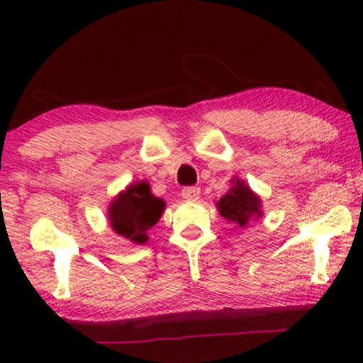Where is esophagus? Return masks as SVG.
Listing matches in <instances>:
<instances>
[{
	"instance_id": "1",
	"label": "esophagus",
	"mask_w": 363,
	"mask_h": 363,
	"mask_svg": "<svg viewBox=\"0 0 363 363\" xmlns=\"http://www.w3.org/2000/svg\"><path fill=\"white\" fill-rule=\"evenodd\" d=\"M182 198L184 199H198L199 196V187H194V186H187L182 189Z\"/></svg>"
}]
</instances>
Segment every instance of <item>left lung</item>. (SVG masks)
Returning <instances> with one entry per match:
<instances>
[{"instance_id": "1", "label": "left lung", "mask_w": 363, "mask_h": 363, "mask_svg": "<svg viewBox=\"0 0 363 363\" xmlns=\"http://www.w3.org/2000/svg\"><path fill=\"white\" fill-rule=\"evenodd\" d=\"M216 208L223 218L239 223L240 227H244L252 216H261L259 196L254 194L242 181H237L235 186L220 198Z\"/></svg>"}]
</instances>
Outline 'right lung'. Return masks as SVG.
<instances>
[{"label":"right lung","mask_w":363,"mask_h":363,"mask_svg":"<svg viewBox=\"0 0 363 363\" xmlns=\"http://www.w3.org/2000/svg\"><path fill=\"white\" fill-rule=\"evenodd\" d=\"M165 203L150 193L148 182L129 186L109 208L111 227L136 244L147 242V230L158 222Z\"/></svg>","instance_id":"obj_1"}]
</instances>
